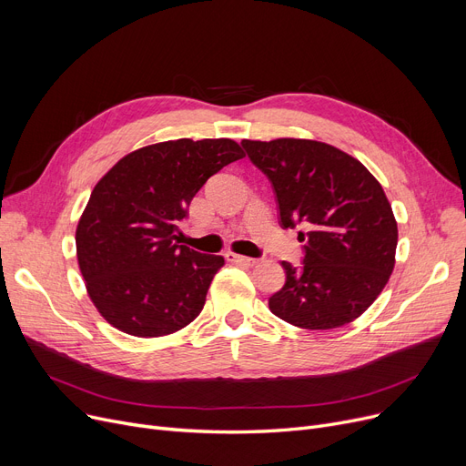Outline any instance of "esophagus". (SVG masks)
Here are the masks:
<instances>
[{"instance_id": "esophagus-1", "label": "esophagus", "mask_w": 466, "mask_h": 466, "mask_svg": "<svg viewBox=\"0 0 466 466\" xmlns=\"http://www.w3.org/2000/svg\"><path fill=\"white\" fill-rule=\"evenodd\" d=\"M227 260H228V262H234V264H241V266H255V264H257V258L236 255V253H227Z\"/></svg>"}]
</instances>
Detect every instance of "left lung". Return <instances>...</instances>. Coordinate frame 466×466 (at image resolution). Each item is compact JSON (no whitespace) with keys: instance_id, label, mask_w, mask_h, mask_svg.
<instances>
[{"instance_id":"left-lung-1","label":"left lung","mask_w":466,"mask_h":466,"mask_svg":"<svg viewBox=\"0 0 466 466\" xmlns=\"http://www.w3.org/2000/svg\"><path fill=\"white\" fill-rule=\"evenodd\" d=\"M249 160L272 183L279 225L306 241L302 266L281 262L285 285L268 300L279 319L309 330L355 321L395 268L397 220L378 179L332 145L281 137L243 139Z\"/></svg>"}]
</instances>
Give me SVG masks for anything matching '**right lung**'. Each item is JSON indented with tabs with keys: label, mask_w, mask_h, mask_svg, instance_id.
<instances>
[{
	"label": "right lung",
	"mask_w": 466,
	"mask_h": 466,
	"mask_svg": "<svg viewBox=\"0 0 466 466\" xmlns=\"http://www.w3.org/2000/svg\"><path fill=\"white\" fill-rule=\"evenodd\" d=\"M232 139H176L120 158L94 187L76 232L88 297L115 329L157 338L200 315L225 264L179 246V223L204 183L243 158Z\"/></svg>",
	"instance_id": "1"
}]
</instances>
